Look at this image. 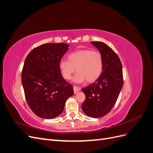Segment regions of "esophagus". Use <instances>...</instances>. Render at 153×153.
Instances as JSON below:
<instances>
[{
    "label": "esophagus",
    "mask_w": 153,
    "mask_h": 153,
    "mask_svg": "<svg viewBox=\"0 0 153 153\" xmlns=\"http://www.w3.org/2000/svg\"><path fill=\"white\" fill-rule=\"evenodd\" d=\"M73 90H74V92H75V93H77L78 91H80V87L78 86H76V85H74Z\"/></svg>",
    "instance_id": "esophagus-1"
}]
</instances>
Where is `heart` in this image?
Listing matches in <instances>:
<instances>
[{"mask_svg":"<svg viewBox=\"0 0 153 153\" xmlns=\"http://www.w3.org/2000/svg\"><path fill=\"white\" fill-rule=\"evenodd\" d=\"M103 60L98 51L91 49H80L75 51L68 55V60H61L59 68L63 77L70 80L73 74L78 72L73 80L81 83L85 80L93 82L100 76L103 71Z\"/></svg>","mask_w":153,"mask_h":153,"instance_id":"heart-1","label":"heart"}]
</instances>
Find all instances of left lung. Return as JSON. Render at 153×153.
<instances>
[{
  "mask_svg": "<svg viewBox=\"0 0 153 153\" xmlns=\"http://www.w3.org/2000/svg\"><path fill=\"white\" fill-rule=\"evenodd\" d=\"M91 43L102 55L103 71L94 83L82 89L85 95L82 108L88 116L100 118L108 114L116 103L124 82L123 67L117 53L107 45L100 41Z\"/></svg>",
  "mask_w": 153,
  "mask_h": 153,
  "instance_id": "8db88e82",
  "label": "left lung"
}]
</instances>
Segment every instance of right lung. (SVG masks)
<instances>
[{"mask_svg":"<svg viewBox=\"0 0 153 153\" xmlns=\"http://www.w3.org/2000/svg\"><path fill=\"white\" fill-rule=\"evenodd\" d=\"M66 43H45L27 55L22 71L25 97L36 115L53 119L61 114L66 100L71 96V84L64 79L59 63L67 50Z\"/></svg>","mask_w":153,"mask_h":153,"instance_id":"add662e5","label":"right lung"}]
</instances>
